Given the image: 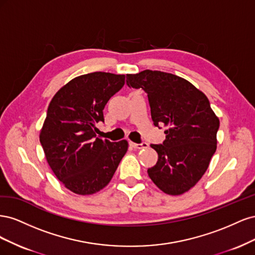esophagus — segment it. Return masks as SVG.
<instances>
[{
    "label": "esophagus",
    "instance_id": "esophagus-1",
    "mask_svg": "<svg viewBox=\"0 0 255 255\" xmlns=\"http://www.w3.org/2000/svg\"><path fill=\"white\" fill-rule=\"evenodd\" d=\"M129 144L133 146L134 149H145L148 148L149 144L146 142H141V143H134V142H129Z\"/></svg>",
    "mask_w": 255,
    "mask_h": 255
}]
</instances>
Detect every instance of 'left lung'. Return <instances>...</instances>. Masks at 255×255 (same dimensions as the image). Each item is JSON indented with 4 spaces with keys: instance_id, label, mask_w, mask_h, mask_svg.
I'll return each instance as SVG.
<instances>
[{
    "instance_id": "left-lung-1",
    "label": "left lung",
    "mask_w": 255,
    "mask_h": 255,
    "mask_svg": "<svg viewBox=\"0 0 255 255\" xmlns=\"http://www.w3.org/2000/svg\"><path fill=\"white\" fill-rule=\"evenodd\" d=\"M127 84L146 92L154 126L167 127L163 144H151L158 160L148 169L150 179L168 195L184 194L210 165L219 119L203 92L177 75L144 70L127 74Z\"/></svg>"
}]
</instances>
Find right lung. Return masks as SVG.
Here are the masks:
<instances>
[{
	"instance_id": "1",
	"label": "right lung",
	"mask_w": 255,
	"mask_h": 255,
	"mask_svg": "<svg viewBox=\"0 0 255 255\" xmlns=\"http://www.w3.org/2000/svg\"><path fill=\"white\" fill-rule=\"evenodd\" d=\"M125 83L123 74H84L60 88L48 107L40 143L54 174L74 194L104 188L128 151L127 140L112 142L96 134L106 103Z\"/></svg>"
}]
</instances>
